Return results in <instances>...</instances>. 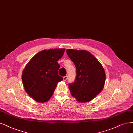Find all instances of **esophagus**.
Returning a JSON list of instances; mask_svg holds the SVG:
<instances>
[{"label": "esophagus", "mask_w": 133, "mask_h": 133, "mask_svg": "<svg viewBox=\"0 0 133 133\" xmlns=\"http://www.w3.org/2000/svg\"><path fill=\"white\" fill-rule=\"evenodd\" d=\"M68 78V76H64V77H63V80L64 81H66V80H67Z\"/></svg>", "instance_id": "1"}]
</instances>
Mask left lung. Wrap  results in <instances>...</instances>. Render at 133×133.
<instances>
[{
    "label": "left lung",
    "instance_id": "left-lung-1",
    "mask_svg": "<svg viewBox=\"0 0 133 133\" xmlns=\"http://www.w3.org/2000/svg\"><path fill=\"white\" fill-rule=\"evenodd\" d=\"M76 67V78L69 84L71 95L80 102L93 99L103 89L106 74L101 64L93 55L84 50H66Z\"/></svg>",
    "mask_w": 133,
    "mask_h": 133
}]
</instances>
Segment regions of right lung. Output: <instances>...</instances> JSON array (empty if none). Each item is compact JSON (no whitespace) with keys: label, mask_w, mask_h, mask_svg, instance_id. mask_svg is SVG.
Instances as JSON below:
<instances>
[{"label":"right lung","mask_w":133,"mask_h":133,"mask_svg":"<svg viewBox=\"0 0 133 133\" xmlns=\"http://www.w3.org/2000/svg\"><path fill=\"white\" fill-rule=\"evenodd\" d=\"M65 49L43 50L36 54L27 64L22 74L26 92L34 99L45 102L52 97L58 82L63 78L58 74V61Z\"/></svg>","instance_id":"obj_1"}]
</instances>
